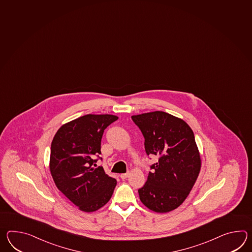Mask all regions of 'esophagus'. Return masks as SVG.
<instances>
[{"label": "esophagus", "mask_w": 252, "mask_h": 252, "mask_svg": "<svg viewBox=\"0 0 252 252\" xmlns=\"http://www.w3.org/2000/svg\"><path fill=\"white\" fill-rule=\"evenodd\" d=\"M129 176V173H126V174H122L120 175V177H121V179H126L127 177Z\"/></svg>", "instance_id": "1"}]
</instances>
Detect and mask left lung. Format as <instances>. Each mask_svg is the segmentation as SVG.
<instances>
[{
  "label": "left lung",
  "instance_id": "8db88e82",
  "mask_svg": "<svg viewBox=\"0 0 252 252\" xmlns=\"http://www.w3.org/2000/svg\"><path fill=\"white\" fill-rule=\"evenodd\" d=\"M145 137L146 154L159 157L138 190L140 201L156 213H169L189 195L201 167L192 130L182 118L162 111L132 116Z\"/></svg>",
  "mask_w": 252,
  "mask_h": 252
}]
</instances>
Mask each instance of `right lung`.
I'll return each mask as SVG.
<instances>
[{
	"label": "right lung",
	"mask_w": 252,
	"mask_h": 252,
	"mask_svg": "<svg viewBox=\"0 0 252 252\" xmlns=\"http://www.w3.org/2000/svg\"><path fill=\"white\" fill-rule=\"evenodd\" d=\"M114 115H85L62 125L51 143L50 171L57 188L85 213L95 212L110 200L117 180L96 166L104 130L118 120ZM94 165L93 166V164Z\"/></svg>",
	"instance_id": "add662e5"
}]
</instances>
